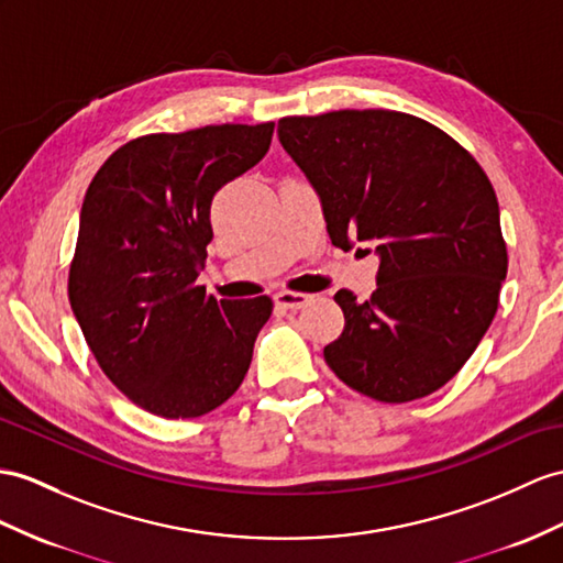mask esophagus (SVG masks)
Returning <instances> with one entry per match:
<instances>
[{
    "label": "esophagus",
    "instance_id": "34e87169",
    "mask_svg": "<svg viewBox=\"0 0 563 563\" xmlns=\"http://www.w3.org/2000/svg\"><path fill=\"white\" fill-rule=\"evenodd\" d=\"M310 296L308 294H300V291H279L274 296V306L282 308V310H300L308 306Z\"/></svg>",
    "mask_w": 563,
    "mask_h": 563
}]
</instances>
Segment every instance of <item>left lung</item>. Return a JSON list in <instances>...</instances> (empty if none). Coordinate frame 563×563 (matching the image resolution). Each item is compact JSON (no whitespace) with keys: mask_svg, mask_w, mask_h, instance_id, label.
Here are the masks:
<instances>
[{"mask_svg":"<svg viewBox=\"0 0 563 563\" xmlns=\"http://www.w3.org/2000/svg\"><path fill=\"white\" fill-rule=\"evenodd\" d=\"M277 133L336 249L363 241L379 255L365 303L334 296L346 324L327 365L382 404L444 387L495 320L509 267L487 174L442 129L391 109L284 117Z\"/></svg>","mask_w":563,"mask_h":563,"instance_id":"left-lung-1","label":"left lung"}]
</instances>
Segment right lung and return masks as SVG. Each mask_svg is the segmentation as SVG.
Returning <instances> with one entry per match:
<instances>
[{"mask_svg": "<svg viewBox=\"0 0 563 563\" xmlns=\"http://www.w3.org/2000/svg\"><path fill=\"white\" fill-rule=\"evenodd\" d=\"M272 133L267 121L141 135L88 186L68 300L102 373L147 413H210L249 373L272 298L217 300L196 279L214 194L265 157Z\"/></svg>", "mask_w": 563, "mask_h": 563, "instance_id": "add662e5", "label": "right lung"}]
</instances>
